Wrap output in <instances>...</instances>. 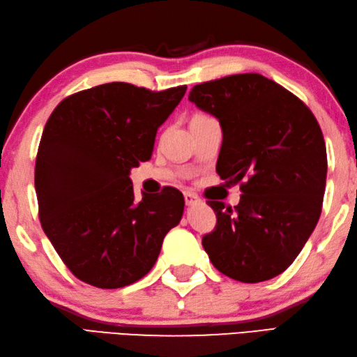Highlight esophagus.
<instances>
[{
  "instance_id": "34e87169",
  "label": "esophagus",
  "mask_w": 357,
  "mask_h": 357,
  "mask_svg": "<svg viewBox=\"0 0 357 357\" xmlns=\"http://www.w3.org/2000/svg\"><path fill=\"white\" fill-rule=\"evenodd\" d=\"M185 204H186V206L197 205L199 204V197L196 196V194H192V192H186L185 194Z\"/></svg>"
}]
</instances>
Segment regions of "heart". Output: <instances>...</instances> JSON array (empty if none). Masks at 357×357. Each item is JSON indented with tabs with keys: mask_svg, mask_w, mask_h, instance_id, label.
<instances>
[{
	"mask_svg": "<svg viewBox=\"0 0 357 357\" xmlns=\"http://www.w3.org/2000/svg\"><path fill=\"white\" fill-rule=\"evenodd\" d=\"M196 118H199V116H196Z\"/></svg>",
	"mask_w": 357,
	"mask_h": 357,
	"instance_id": "1",
	"label": "heart"
}]
</instances>
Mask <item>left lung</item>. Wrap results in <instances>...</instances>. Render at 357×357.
I'll return each instance as SVG.
<instances>
[{
  "mask_svg": "<svg viewBox=\"0 0 357 357\" xmlns=\"http://www.w3.org/2000/svg\"><path fill=\"white\" fill-rule=\"evenodd\" d=\"M188 99L219 121L220 178L245 180L238 206L208 202L218 225L202 245L233 280L277 277L297 258L321 213L328 161L317 119L297 96L253 73L199 84Z\"/></svg>",
  "mask_w": 357,
  "mask_h": 357,
  "instance_id": "obj_1",
  "label": "left lung"
}]
</instances>
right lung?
<instances>
[{"label": "right lung", "mask_w": 357, "mask_h": 357, "mask_svg": "<svg viewBox=\"0 0 357 357\" xmlns=\"http://www.w3.org/2000/svg\"><path fill=\"white\" fill-rule=\"evenodd\" d=\"M185 91L110 82L68 96L51 113L36 161L40 222L84 283L118 289L143 278L183 216L181 192L165 188L137 202L129 176L152 157L158 127Z\"/></svg>", "instance_id": "add662e5"}]
</instances>
